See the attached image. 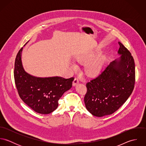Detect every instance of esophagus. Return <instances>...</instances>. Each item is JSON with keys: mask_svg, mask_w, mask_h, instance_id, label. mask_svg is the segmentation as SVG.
I'll return each instance as SVG.
<instances>
[{"mask_svg": "<svg viewBox=\"0 0 146 146\" xmlns=\"http://www.w3.org/2000/svg\"><path fill=\"white\" fill-rule=\"evenodd\" d=\"M79 79L77 78H75L74 79V81H73V85H74V86L76 85L77 84L79 83Z\"/></svg>", "mask_w": 146, "mask_h": 146, "instance_id": "esophagus-1", "label": "esophagus"}]
</instances>
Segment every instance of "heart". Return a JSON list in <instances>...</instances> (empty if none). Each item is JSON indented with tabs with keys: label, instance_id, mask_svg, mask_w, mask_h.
Returning a JSON list of instances; mask_svg holds the SVG:
<instances>
[{
	"label": "heart",
	"instance_id": "b5f03b06",
	"mask_svg": "<svg viewBox=\"0 0 146 146\" xmlns=\"http://www.w3.org/2000/svg\"><path fill=\"white\" fill-rule=\"evenodd\" d=\"M94 56L95 54L93 53H87L76 57L78 62L82 63H86L85 66V71L88 76L97 75L100 72L104 66V57L98 56L93 59ZM71 66L74 69L78 68L77 64L75 62L71 63Z\"/></svg>",
	"mask_w": 146,
	"mask_h": 146
}]
</instances>
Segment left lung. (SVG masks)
<instances>
[{"mask_svg": "<svg viewBox=\"0 0 146 146\" xmlns=\"http://www.w3.org/2000/svg\"><path fill=\"white\" fill-rule=\"evenodd\" d=\"M119 60L110 63L96 78L88 82L84 103L93 115H111L125 103L133 92L135 80V63L125 46L119 42Z\"/></svg>", "mask_w": 146, "mask_h": 146, "instance_id": "left-lung-1", "label": "left lung"}]
</instances>
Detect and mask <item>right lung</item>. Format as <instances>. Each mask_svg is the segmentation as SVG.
I'll use <instances>...</instances> for the list:
<instances>
[{"mask_svg": "<svg viewBox=\"0 0 146 146\" xmlns=\"http://www.w3.org/2000/svg\"><path fill=\"white\" fill-rule=\"evenodd\" d=\"M22 48L19 51L15 62L14 78L21 100L34 111L48 114L58 106L63 94L72 87L74 78H36L26 73L21 62Z\"/></svg>", "mask_w": 146, "mask_h": 146, "instance_id": "obj_1", "label": "right lung"}]
</instances>
